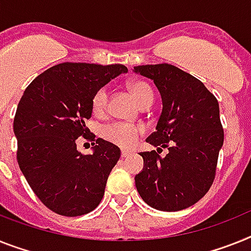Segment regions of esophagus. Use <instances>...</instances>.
<instances>
[{
  "label": "esophagus",
  "instance_id": "1",
  "mask_svg": "<svg viewBox=\"0 0 251 251\" xmlns=\"http://www.w3.org/2000/svg\"><path fill=\"white\" fill-rule=\"evenodd\" d=\"M131 154V151H121V157H129V155Z\"/></svg>",
  "mask_w": 251,
  "mask_h": 251
}]
</instances>
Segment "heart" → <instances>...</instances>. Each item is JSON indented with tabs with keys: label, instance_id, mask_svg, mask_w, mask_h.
Wrapping results in <instances>:
<instances>
[{
	"label": "heart",
	"instance_id": "heart-1",
	"mask_svg": "<svg viewBox=\"0 0 251 251\" xmlns=\"http://www.w3.org/2000/svg\"><path fill=\"white\" fill-rule=\"evenodd\" d=\"M129 90L142 107L151 106L154 100V94L149 84L142 80L131 81L129 84ZM107 106H108V89L106 86H102L100 89H97V92L92 97V111L96 116H103L106 113ZM144 127L140 125H131L126 122H113L103 129L102 135L107 142L127 149L138 143L139 138L144 134Z\"/></svg>",
	"mask_w": 251,
	"mask_h": 251
}]
</instances>
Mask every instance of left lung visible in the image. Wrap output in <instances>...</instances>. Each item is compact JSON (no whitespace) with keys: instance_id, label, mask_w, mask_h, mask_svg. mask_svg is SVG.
<instances>
[{"instance_id":"left-lung-1","label":"left lung","mask_w":251,"mask_h":251,"mask_svg":"<svg viewBox=\"0 0 251 251\" xmlns=\"http://www.w3.org/2000/svg\"><path fill=\"white\" fill-rule=\"evenodd\" d=\"M134 71L154 81L163 104L155 131L147 138L158 153H140L144 168L135 176L138 193L163 212L191 207L216 177L223 145L218 100L201 80L174 65H142ZM163 148L169 149L165 157L159 155Z\"/></svg>"}]
</instances>
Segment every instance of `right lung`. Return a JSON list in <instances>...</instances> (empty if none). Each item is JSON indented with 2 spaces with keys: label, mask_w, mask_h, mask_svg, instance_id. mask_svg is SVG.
<instances>
[{
  "label": "right lung",
  "mask_w": 251,
  "mask_h": 251,
  "mask_svg": "<svg viewBox=\"0 0 251 251\" xmlns=\"http://www.w3.org/2000/svg\"><path fill=\"white\" fill-rule=\"evenodd\" d=\"M124 65L64 62L28 85L18 104L14 132L19 167L39 201L54 213L76 217L98 207L107 178L120 159L119 147L86 127L92 97ZM96 141L92 155L76 149L77 138Z\"/></svg>",
  "instance_id": "right-lung-1"
}]
</instances>
